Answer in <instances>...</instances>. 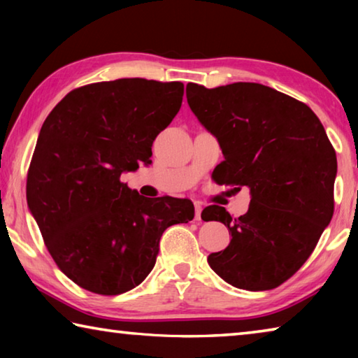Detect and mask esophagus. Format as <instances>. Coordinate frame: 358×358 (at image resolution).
Instances as JSON below:
<instances>
[{"label":"esophagus","instance_id":"34e87169","mask_svg":"<svg viewBox=\"0 0 358 358\" xmlns=\"http://www.w3.org/2000/svg\"><path fill=\"white\" fill-rule=\"evenodd\" d=\"M194 208H196V221H202V217H201V215H202V205L199 203V202H196V203H194Z\"/></svg>","mask_w":358,"mask_h":358}]
</instances>
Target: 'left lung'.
<instances>
[{
    "label": "left lung",
    "mask_w": 358,
    "mask_h": 358,
    "mask_svg": "<svg viewBox=\"0 0 358 358\" xmlns=\"http://www.w3.org/2000/svg\"><path fill=\"white\" fill-rule=\"evenodd\" d=\"M186 98L222 150L216 183L251 191L250 208L235 220L217 205L202 211L232 234L210 266L238 289L281 286L311 256L335 208L336 153L322 123L306 104L260 83H187Z\"/></svg>",
    "instance_id": "1"
}]
</instances>
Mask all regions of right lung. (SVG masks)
Returning <instances> with one entry per match:
<instances>
[{"label":"right lung","instance_id":"right-lung-1","mask_svg":"<svg viewBox=\"0 0 358 358\" xmlns=\"http://www.w3.org/2000/svg\"><path fill=\"white\" fill-rule=\"evenodd\" d=\"M181 82L118 78L72 90L48 113L27 201L58 268L77 286L118 295L156 264L167 227L194 217L187 199L148 201L121 173L150 164L151 145L183 101Z\"/></svg>","mask_w":358,"mask_h":358}]
</instances>
